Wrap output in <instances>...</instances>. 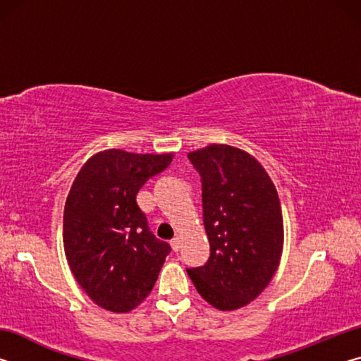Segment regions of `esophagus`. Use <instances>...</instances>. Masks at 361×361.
<instances>
[{"label":"esophagus","mask_w":361,"mask_h":361,"mask_svg":"<svg viewBox=\"0 0 361 361\" xmlns=\"http://www.w3.org/2000/svg\"><path fill=\"white\" fill-rule=\"evenodd\" d=\"M170 245H172L173 252H178L180 247H181V239H180V237H175V239L170 240Z\"/></svg>","instance_id":"obj_1"}]
</instances>
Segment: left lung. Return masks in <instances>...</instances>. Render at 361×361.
<instances>
[{
  "instance_id": "obj_1",
  "label": "left lung",
  "mask_w": 361,
  "mask_h": 361,
  "mask_svg": "<svg viewBox=\"0 0 361 361\" xmlns=\"http://www.w3.org/2000/svg\"><path fill=\"white\" fill-rule=\"evenodd\" d=\"M202 181L210 258L186 269L195 290L219 310H235L261 295L283 250L277 189L256 159L229 145L188 154Z\"/></svg>"
}]
</instances>
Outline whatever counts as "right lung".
<instances>
[{
  "mask_svg": "<svg viewBox=\"0 0 361 361\" xmlns=\"http://www.w3.org/2000/svg\"><path fill=\"white\" fill-rule=\"evenodd\" d=\"M173 154L97 152L73 181L63 212V247L76 282L100 307L130 312L149 295L170 253L137 205V194Z\"/></svg>",
  "mask_w": 361,
  "mask_h": 361,
  "instance_id": "add662e5",
  "label": "right lung"
}]
</instances>
